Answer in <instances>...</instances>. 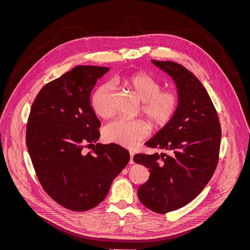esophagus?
I'll return each instance as SVG.
<instances>
[{
  "label": "esophagus",
  "instance_id": "obj_1",
  "mask_svg": "<svg viewBox=\"0 0 250 250\" xmlns=\"http://www.w3.org/2000/svg\"><path fill=\"white\" fill-rule=\"evenodd\" d=\"M129 155H130V159H129V164H134V160H133V156L134 153L132 151H129Z\"/></svg>",
  "mask_w": 250,
  "mask_h": 250
}]
</instances>
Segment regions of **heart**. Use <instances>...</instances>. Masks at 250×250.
Returning a JSON list of instances; mask_svg holds the SVG:
<instances>
[{"instance_id": "heart-1", "label": "heart", "mask_w": 250, "mask_h": 250, "mask_svg": "<svg viewBox=\"0 0 250 250\" xmlns=\"http://www.w3.org/2000/svg\"><path fill=\"white\" fill-rule=\"evenodd\" d=\"M143 101L142 111L155 128L167 125L178 111L181 99L173 91H162V86L145 73H133L121 80ZM113 85L109 83L99 85L91 97V105L96 115L108 118L113 114L111 97ZM150 133V125L143 119L118 118L107 124L104 137L110 143L124 147L136 146Z\"/></svg>"}]
</instances>
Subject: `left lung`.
Segmentation results:
<instances>
[{"label":"left lung","instance_id":"obj_1","mask_svg":"<svg viewBox=\"0 0 250 250\" xmlns=\"http://www.w3.org/2000/svg\"><path fill=\"white\" fill-rule=\"evenodd\" d=\"M152 62L173 79L181 103L173 119L146 143L168 153L137 154L134 161L150 172L138 189L140 201L151 211L166 214L193 201L212 178L221 126L210 96L194 74L174 62Z\"/></svg>","mask_w":250,"mask_h":250}]
</instances>
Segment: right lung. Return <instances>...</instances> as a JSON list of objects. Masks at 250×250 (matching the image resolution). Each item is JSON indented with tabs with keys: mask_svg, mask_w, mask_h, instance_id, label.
Here are the masks:
<instances>
[{
	"mask_svg": "<svg viewBox=\"0 0 250 250\" xmlns=\"http://www.w3.org/2000/svg\"><path fill=\"white\" fill-rule=\"evenodd\" d=\"M108 70L78 65L64 73L40 90L28 118L26 145L36 176L52 200L71 211L98 205L129 161L118 144L97 143L101 124L90 95ZM89 145L94 148L85 154Z\"/></svg>",
	"mask_w": 250,
	"mask_h": 250,
	"instance_id": "add662e5",
	"label": "right lung"
}]
</instances>
